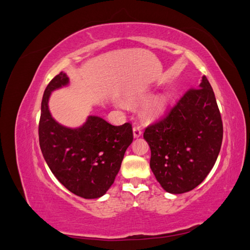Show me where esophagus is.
Listing matches in <instances>:
<instances>
[{
  "label": "esophagus",
  "instance_id": "obj_1",
  "mask_svg": "<svg viewBox=\"0 0 250 250\" xmlns=\"http://www.w3.org/2000/svg\"><path fill=\"white\" fill-rule=\"evenodd\" d=\"M132 131H133V138L138 139V138H140V137H141V134H142V129H141V127H140L139 125H135V126H133V128H132Z\"/></svg>",
  "mask_w": 250,
  "mask_h": 250
}]
</instances>
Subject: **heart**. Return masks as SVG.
Listing matches in <instances>:
<instances>
[{
	"label": "heart",
	"mask_w": 250,
	"mask_h": 250,
	"mask_svg": "<svg viewBox=\"0 0 250 250\" xmlns=\"http://www.w3.org/2000/svg\"><path fill=\"white\" fill-rule=\"evenodd\" d=\"M166 103H167V99H166L164 95L155 96L152 99L149 100V102H147L144 111L148 116H156L165 108Z\"/></svg>",
	"instance_id": "1"
}]
</instances>
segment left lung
<instances>
[{"mask_svg":"<svg viewBox=\"0 0 250 250\" xmlns=\"http://www.w3.org/2000/svg\"><path fill=\"white\" fill-rule=\"evenodd\" d=\"M223 126L214 90L206 76L165 117L146 128L150 168L166 192L183 194L199 186L220 152Z\"/></svg>","mask_w":250,"mask_h":250,"instance_id":"8db88e82","label":"left lung"}]
</instances>
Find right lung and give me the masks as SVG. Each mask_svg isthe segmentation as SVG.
Listing matches in <instances>:
<instances>
[{
  "label": "right lung",
  "instance_id": "obj_1",
  "mask_svg": "<svg viewBox=\"0 0 250 250\" xmlns=\"http://www.w3.org/2000/svg\"><path fill=\"white\" fill-rule=\"evenodd\" d=\"M70 84L62 72L44 89L39 127L44 161L62 185L85 199L103 196L115 181L126 149L132 143L129 123L113 126L98 116H88L81 126H63L49 109L51 94Z\"/></svg>",
  "mask_w": 250,
  "mask_h": 250
}]
</instances>
